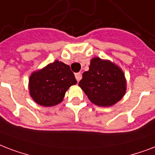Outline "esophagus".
Segmentation results:
<instances>
[{
    "instance_id": "obj_1",
    "label": "esophagus",
    "mask_w": 155,
    "mask_h": 155,
    "mask_svg": "<svg viewBox=\"0 0 155 155\" xmlns=\"http://www.w3.org/2000/svg\"><path fill=\"white\" fill-rule=\"evenodd\" d=\"M75 78H76L77 81H79L80 80H81V73H77V74H75Z\"/></svg>"
}]
</instances>
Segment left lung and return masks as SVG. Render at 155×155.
Instances as JSON below:
<instances>
[{
    "label": "left lung",
    "mask_w": 155,
    "mask_h": 155,
    "mask_svg": "<svg viewBox=\"0 0 155 155\" xmlns=\"http://www.w3.org/2000/svg\"><path fill=\"white\" fill-rule=\"evenodd\" d=\"M78 86L90 101L97 106L110 107L126 92V79L122 69L107 60L94 57L88 71L84 72Z\"/></svg>",
    "instance_id": "1"
}]
</instances>
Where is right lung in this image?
<instances>
[{
    "instance_id": "obj_1",
    "label": "right lung",
    "mask_w": 155,
    "mask_h": 155,
    "mask_svg": "<svg viewBox=\"0 0 155 155\" xmlns=\"http://www.w3.org/2000/svg\"><path fill=\"white\" fill-rule=\"evenodd\" d=\"M76 83L70 67L56 61L32 73L29 79V91L35 103L44 107H51L61 103L67 90Z\"/></svg>"
}]
</instances>
